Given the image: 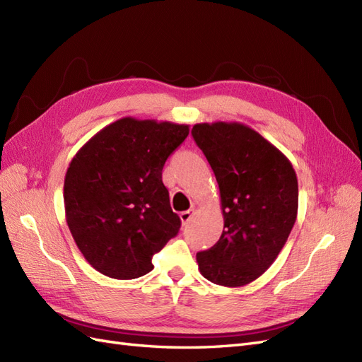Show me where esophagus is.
<instances>
[{
  "label": "esophagus",
  "mask_w": 362,
  "mask_h": 362,
  "mask_svg": "<svg viewBox=\"0 0 362 362\" xmlns=\"http://www.w3.org/2000/svg\"><path fill=\"white\" fill-rule=\"evenodd\" d=\"M193 214H194V208H190V210H185V211H182V213L180 214V217H181V222H182L184 225H187V223L190 222V218L193 217Z\"/></svg>",
  "instance_id": "obj_1"
}]
</instances>
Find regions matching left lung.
<instances>
[{"mask_svg":"<svg viewBox=\"0 0 362 362\" xmlns=\"http://www.w3.org/2000/svg\"><path fill=\"white\" fill-rule=\"evenodd\" d=\"M192 136L214 172L223 213L218 242L196 254L199 270L217 286H246L272 266L291 233L296 172L278 148L243 124H196Z\"/></svg>","mask_w":362,"mask_h":362,"instance_id":"obj_1","label":"left lung"}]
</instances>
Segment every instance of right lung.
Listing matches in <instances>:
<instances>
[{
	"label": "right lung",
	"mask_w": 362,
	"mask_h": 362,
	"mask_svg": "<svg viewBox=\"0 0 362 362\" xmlns=\"http://www.w3.org/2000/svg\"><path fill=\"white\" fill-rule=\"evenodd\" d=\"M189 125L124 117L96 133L64 177L69 231L89 264L115 279L154 269L152 257L178 234L161 170Z\"/></svg>",
	"instance_id": "right-lung-1"
}]
</instances>
